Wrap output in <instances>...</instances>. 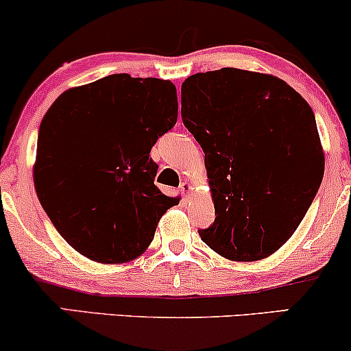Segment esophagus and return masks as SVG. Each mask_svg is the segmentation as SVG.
Returning a JSON list of instances; mask_svg holds the SVG:
<instances>
[{"mask_svg":"<svg viewBox=\"0 0 351 351\" xmlns=\"http://www.w3.org/2000/svg\"><path fill=\"white\" fill-rule=\"evenodd\" d=\"M193 191V186H191V183H189V181H183V183L180 184V193L183 196H189V193Z\"/></svg>","mask_w":351,"mask_h":351,"instance_id":"1","label":"esophagus"}]
</instances>
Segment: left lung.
<instances>
[{"label": "left lung", "mask_w": 351, "mask_h": 351, "mask_svg": "<svg viewBox=\"0 0 351 351\" xmlns=\"http://www.w3.org/2000/svg\"><path fill=\"white\" fill-rule=\"evenodd\" d=\"M181 119L204 152L215 223L203 243L261 261L291 239L315 198L325 158L315 115L274 75L223 67L181 86Z\"/></svg>", "instance_id": "obj_1"}]
</instances>
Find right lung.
<instances>
[{
    "mask_svg": "<svg viewBox=\"0 0 351 351\" xmlns=\"http://www.w3.org/2000/svg\"><path fill=\"white\" fill-rule=\"evenodd\" d=\"M178 119L170 80L114 74L60 94L38 135L34 188L71 247L102 264L140 256L178 198L155 184L152 147Z\"/></svg>",
    "mask_w": 351,
    "mask_h": 351,
    "instance_id": "right-lung-1",
    "label": "right lung"
}]
</instances>
